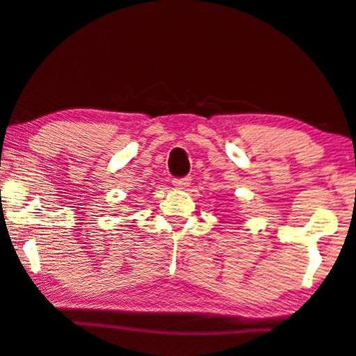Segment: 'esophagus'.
Instances as JSON below:
<instances>
[{"label":"esophagus","instance_id":"34e87169","mask_svg":"<svg viewBox=\"0 0 356 356\" xmlns=\"http://www.w3.org/2000/svg\"><path fill=\"white\" fill-rule=\"evenodd\" d=\"M191 182H192L191 177H181V179H174L172 186L175 188H181V191H182V188H186V187L191 186Z\"/></svg>","mask_w":356,"mask_h":356}]
</instances>
